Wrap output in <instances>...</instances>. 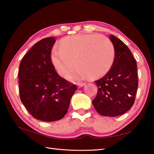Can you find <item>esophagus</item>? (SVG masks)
I'll return each mask as SVG.
<instances>
[{
	"label": "esophagus",
	"instance_id": "esophagus-1",
	"mask_svg": "<svg viewBox=\"0 0 154 154\" xmlns=\"http://www.w3.org/2000/svg\"><path fill=\"white\" fill-rule=\"evenodd\" d=\"M85 84H86V83H77V86L79 87H83Z\"/></svg>",
	"mask_w": 154,
	"mask_h": 154
}]
</instances>
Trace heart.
Here are the masks:
<instances>
[{"mask_svg": "<svg viewBox=\"0 0 154 154\" xmlns=\"http://www.w3.org/2000/svg\"><path fill=\"white\" fill-rule=\"evenodd\" d=\"M115 50L109 38L97 34H77L62 39L59 49L51 51V60L58 73L72 80L83 77L99 78L110 70ZM74 63H73V61Z\"/></svg>", "mask_w": 154, "mask_h": 154, "instance_id": "obj_1", "label": "heart"}]
</instances>
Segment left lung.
I'll use <instances>...</instances> for the list:
<instances>
[{
	"mask_svg": "<svg viewBox=\"0 0 154 154\" xmlns=\"http://www.w3.org/2000/svg\"><path fill=\"white\" fill-rule=\"evenodd\" d=\"M115 57L109 71L95 81L98 86L93 100L94 109L100 115L114 117L129 110L134 103L138 86L136 61L124 42L110 35Z\"/></svg>",
	"mask_w": 154,
	"mask_h": 154,
	"instance_id": "8db88e82",
	"label": "left lung"
}]
</instances>
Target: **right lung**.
Wrapping results in <instances>:
<instances>
[{
	"instance_id": "add662e5",
	"label": "right lung",
	"mask_w": 154,
	"mask_h": 154,
	"mask_svg": "<svg viewBox=\"0 0 154 154\" xmlns=\"http://www.w3.org/2000/svg\"><path fill=\"white\" fill-rule=\"evenodd\" d=\"M55 38L42 39L35 44L20 63V97L34 119L53 122L67 112L75 85L61 77L51 63Z\"/></svg>"
}]
</instances>
